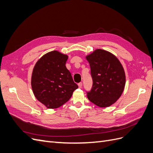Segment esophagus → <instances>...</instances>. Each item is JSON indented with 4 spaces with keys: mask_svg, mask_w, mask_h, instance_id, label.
I'll use <instances>...</instances> for the list:
<instances>
[{
    "mask_svg": "<svg viewBox=\"0 0 153 153\" xmlns=\"http://www.w3.org/2000/svg\"><path fill=\"white\" fill-rule=\"evenodd\" d=\"M78 87H79V88H82V82L78 83Z\"/></svg>",
    "mask_w": 153,
    "mask_h": 153,
    "instance_id": "34e87169",
    "label": "esophagus"
}]
</instances>
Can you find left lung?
Segmentation results:
<instances>
[{
	"label": "left lung",
	"instance_id": "8db88e82",
	"mask_svg": "<svg viewBox=\"0 0 153 153\" xmlns=\"http://www.w3.org/2000/svg\"><path fill=\"white\" fill-rule=\"evenodd\" d=\"M93 81L87 98L100 107H108L121 97L126 84L124 68L114 54L96 49L85 57Z\"/></svg>",
	"mask_w": 153,
	"mask_h": 153
}]
</instances>
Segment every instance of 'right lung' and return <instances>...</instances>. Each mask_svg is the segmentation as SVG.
<instances>
[{
	"instance_id": "1",
	"label": "right lung",
	"mask_w": 153,
	"mask_h": 153,
	"mask_svg": "<svg viewBox=\"0 0 153 153\" xmlns=\"http://www.w3.org/2000/svg\"><path fill=\"white\" fill-rule=\"evenodd\" d=\"M67 55L57 50L41 57L34 67L31 77L33 93L48 108H57L70 99L78 86L66 68Z\"/></svg>"
}]
</instances>
